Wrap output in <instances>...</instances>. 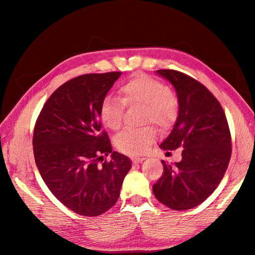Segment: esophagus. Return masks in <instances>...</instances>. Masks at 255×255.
<instances>
[{"instance_id":"1","label":"esophagus","mask_w":255,"mask_h":255,"mask_svg":"<svg viewBox=\"0 0 255 255\" xmlns=\"http://www.w3.org/2000/svg\"><path fill=\"white\" fill-rule=\"evenodd\" d=\"M132 159V162L133 163H141V162H143L144 161V157H139V156H137V157H132L131 158Z\"/></svg>"}]
</instances>
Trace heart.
Segmentation results:
<instances>
[{
	"instance_id": "obj_1",
	"label": "heart",
	"mask_w": 255,
	"mask_h": 255,
	"mask_svg": "<svg viewBox=\"0 0 255 255\" xmlns=\"http://www.w3.org/2000/svg\"><path fill=\"white\" fill-rule=\"evenodd\" d=\"M120 98L107 97L100 107L101 122L117 130L124 122L126 106H143V122L152 123L166 130L179 116V99L173 90L162 81L148 75H137L119 89ZM156 131L150 125L140 128H126L115 138L119 150L129 155L143 154L155 140Z\"/></svg>"
}]
</instances>
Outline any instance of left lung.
I'll return each mask as SVG.
<instances>
[{
  "mask_svg": "<svg viewBox=\"0 0 255 255\" xmlns=\"http://www.w3.org/2000/svg\"><path fill=\"white\" fill-rule=\"evenodd\" d=\"M169 80L179 99V116L173 130L159 145L181 148L182 159L163 164V174L153 185L161 204L173 210L200 205L221 183L232 155L230 127L221 103L199 81L174 70H158Z\"/></svg>",
  "mask_w": 255,
  "mask_h": 255,
  "instance_id": "obj_1",
  "label": "left lung"
}]
</instances>
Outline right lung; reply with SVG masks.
I'll return each mask as SVG.
<instances>
[{
    "label": "right lung",
    "mask_w": 255,
    "mask_h": 255,
    "mask_svg": "<svg viewBox=\"0 0 255 255\" xmlns=\"http://www.w3.org/2000/svg\"><path fill=\"white\" fill-rule=\"evenodd\" d=\"M122 72L83 74L60 85L45 102L33 129V155L42 180L62 204L82 216H99L120 196L131 167L112 152L101 129L100 107ZM112 154L109 161L103 156Z\"/></svg>",
    "instance_id": "add662e5"
}]
</instances>
